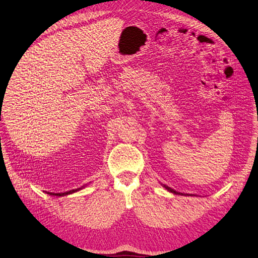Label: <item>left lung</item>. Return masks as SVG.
Returning <instances> with one entry per match:
<instances>
[{
	"label": "left lung",
	"mask_w": 258,
	"mask_h": 258,
	"mask_svg": "<svg viewBox=\"0 0 258 258\" xmlns=\"http://www.w3.org/2000/svg\"><path fill=\"white\" fill-rule=\"evenodd\" d=\"M167 190L168 191H170V192H172V193H175V194H182V193H180V192H177V191H175L173 189H171V187H169V186H167V185H164ZM182 196H184V194H182ZM187 196V194H186Z\"/></svg>",
	"instance_id": "obj_1"
}]
</instances>
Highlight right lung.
Here are the masks:
<instances>
[{"label":"right lung","mask_w":258,"mask_h":258,"mask_svg":"<svg viewBox=\"0 0 258 258\" xmlns=\"http://www.w3.org/2000/svg\"><path fill=\"white\" fill-rule=\"evenodd\" d=\"M81 189V187H79V189H75V190H71L68 192H64V193H52V192H47V194H50V196H56V197H62V196H68V194H72L74 192H77Z\"/></svg>","instance_id":"right-lung-1"}]
</instances>
